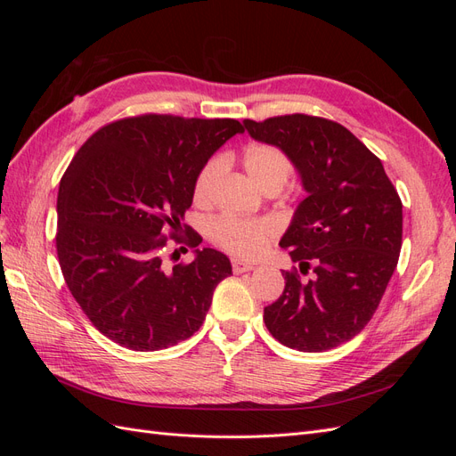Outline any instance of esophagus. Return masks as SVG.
Wrapping results in <instances>:
<instances>
[{"instance_id": "1", "label": "esophagus", "mask_w": 456, "mask_h": 456, "mask_svg": "<svg viewBox=\"0 0 456 456\" xmlns=\"http://www.w3.org/2000/svg\"><path fill=\"white\" fill-rule=\"evenodd\" d=\"M232 268H233V272L236 273H243V272H251V270H255L256 266L255 265H251V262H243V260H232Z\"/></svg>"}]
</instances>
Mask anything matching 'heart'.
<instances>
[{
	"label": "heart",
	"instance_id": "obj_1",
	"mask_svg": "<svg viewBox=\"0 0 456 456\" xmlns=\"http://www.w3.org/2000/svg\"><path fill=\"white\" fill-rule=\"evenodd\" d=\"M243 167L251 181L265 188H281L289 175H291V161L278 146L272 144H251L243 151ZM224 173V159L216 156L207 161L196 176L194 183V201L198 205L211 203L215 188ZM273 224L266 218H243L236 215H220L209 224L211 240L223 247L224 251L253 258L262 253L270 236Z\"/></svg>",
	"mask_w": 456,
	"mask_h": 456
}]
</instances>
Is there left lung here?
<instances>
[{
    "mask_svg": "<svg viewBox=\"0 0 456 456\" xmlns=\"http://www.w3.org/2000/svg\"><path fill=\"white\" fill-rule=\"evenodd\" d=\"M243 126L285 151L306 191L280 241L298 268L283 272L265 323L287 348H337L369 323L397 266L402 200L382 161L340 123L293 114Z\"/></svg>",
    "mask_w": 456,
    "mask_h": 456,
    "instance_id": "1",
    "label": "left lung"
}]
</instances>
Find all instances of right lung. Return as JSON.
<instances>
[{"label":"right lung","mask_w":456,"mask_h":456,"mask_svg":"<svg viewBox=\"0 0 456 456\" xmlns=\"http://www.w3.org/2000/svg\"><path fill=\"white\" fill-rule=\"evenodd\" d=\"M238 133V119L127 118L96 131L66 169L57 198L61 270L91 323L119 346L154 352L190 338L232 275L216 249H194L190 265L169 268L163 247L167 232L178 243H201L181 224L196 176Z\"/></svg>","instance_id":"obj_1"}]
</instances>
